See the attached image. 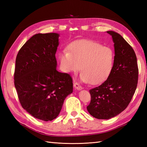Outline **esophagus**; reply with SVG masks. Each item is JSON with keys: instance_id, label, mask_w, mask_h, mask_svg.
<instances>
[{"instance_id": "34e87169", "label": "esophagus", "mask_w": 147, "mask_h": 147, "mask_svg": "<svg viewBox=\"0 0 147 147\" xmlns=\"http://www.w3.org/2000/svg\"><path fill=\"white\" fill-rule=\"evenodd\" d=\"M74 87L75 88H76L77 90H82V88H83V87L81 86L80 84L78 83V82H75L74 83Z\"/></svg>"}]
</instances>
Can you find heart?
<instances>
[{"mask_svg":"<svg viewBox=\"0 0 147 147\" xmlns=\"http://www.w3.org/2000/svg\"><path fill=\"white\" fill-rule=\"evenodd\" d=\"M68 50L59 54L61 65L65 72L77 73L82 66V80L96 85L110 75L114 62V52L111 47L88 40L72 42Z\"/></svg>","mask_w":147,"mask_h":147,"instance_id":"1","label":"heart"}]
</instances>
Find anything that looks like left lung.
Listing matches in <instances>:
<instances>
[{
    "label": "left lung",
    "instance_id": "left-lung-1",
    "mask_svg": "<svg viewBox=\"0 0 147 147\" xmlns=\"http://www.w3.org/2000/svg\"><path fill=\"white\" fill-rule=\"evenodd\" d=\"M107 32L114 43L113 68L104 83L89 90L91 101L86 107L93 117L99 119H108L123 112L131 100L138 80L133 49L119 33Z\"/></svg>",
    "mask_w": 147,
    "mask_h": 147
}]
</instances>
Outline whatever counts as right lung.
<instances>
[{
  "label": "right lung",
  "instance_id": "add662e5",
  "mask_svg": "<svg viewBox=\"0 0 147 147\" xmlns=\"http://www.w3.org/2000/svg\"><path fill=\"white\" fill-rule=\"evenodd\" d=\"M59 36L36 34L23 45L16 59L14 82L22 107L45 121L58 116L73 89L69 74L56 69Z\"/></svg>",
  "mask_w": 147,
  "mask_h": 147
}]
</instances>
